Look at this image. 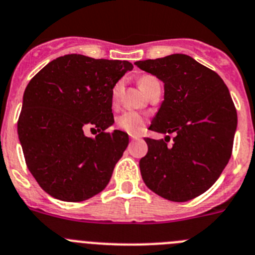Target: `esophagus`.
I'll use <instances>...</instances> for the list:
<instances>
[{"label": "esophagus", "instance_id": "1", "mask_svg": "<svg viewBox=\"0 0 255 255\" xmlns=\"http://www.w3.org/2000/svg\"><path fill=\"white\" fill-rule=\"evenodd\" d=\"M130 137H131V140H137L140 136H137V135H130Z\"/></svg>", "mask_w": 255, "mask_h": 255}]
</instances>
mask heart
Segmentation results:
<instances>
[{"label": "heart", "mask_w": 255, "mask_h": 255, "mask_svg": "<svg viewBox=\"0 0 255 255\" xmlns=\"http://www.w3.org/2000/svg\"><path fill=\"white\" fill-rule=\"evenodd\" d=\"M155 81H158V79L153 76L140 77L139 87L141 88L144 92H146V91L149 90V87H150ZM121 91H123V82L119 81L116 82L115 86L112 87L111 100L114 105L116 104V101H118L119 97H120ZM116 125H118L119 129L128 132V134L136 135L139 134V132H141V130L144 129V126H145V118L135 111H126L124 112L123 115L119 116L118 120H116Z\"/></svg>", "instance_id": "b5f03b06"}]
</instances>
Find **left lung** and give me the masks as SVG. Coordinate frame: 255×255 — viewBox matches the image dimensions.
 <instances>
[{
	"label": "left lung",
	"mask_w": 255,
	"mask_h": 255,
	"mask_svg": "<svg viewBox=\"0 0 255 255\" xmlns=\"http://www.w3.org/2000/svg\"><path fill=\"white\" fill-rule=\"evenodd\" d=\"M164 83V101L149 129L174 134L173 143L145 137L144 183L165 200L184 202L218 181L233 151L238 115L216 72L184 54L135 62Z\"/></svg>",
	"instance_id": "8db88e82"
}]
</instances>
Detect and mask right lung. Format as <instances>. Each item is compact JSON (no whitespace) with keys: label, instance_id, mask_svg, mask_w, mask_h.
I'll return each mask as SVG.
<instances>
[{"label":"right lung","instance_id":"right-lung-1","mask_svg":"<svg viewBox=\"0 0 255 255\" xmlns=\"http://www.w3.org/2000/svg\"><path fill=\"white\" fill-rule=\"evenodd\" d=\"M132 64L68 54L29 82L17 121L25 162L51 197L81 202L101 192L129 144L114 124L112 87ZM90 128L95 139L86 137Z\"/></svg>","mask_w":255,"mask_h":255}]
</instances>
